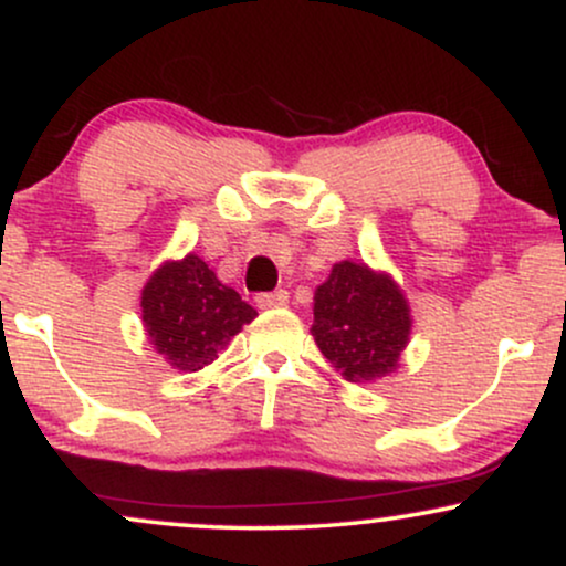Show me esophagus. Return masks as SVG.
Here are the masks:
<instances>
[{
    "label": "esophagus",
    "instance_id": "esophagus-1",
    "mask_svg": "<svg viewBox=\"0 0 566 566\" xmlns=\"http://www.w3.org/2000/svg\"><path fill=\"white\" fill-rule=\"evenodd\" d=\"M290 301V292L287 290H276V292H261L255 297L258 308H282Z\"/></svg>",
    "mask_w": 566,
    "mask_h": 566
}]
</instances>
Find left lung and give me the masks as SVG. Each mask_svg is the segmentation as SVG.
Segmentation results:
<instances>
[{
    "mask_svg": "<svg viewBox=\"0 0 566 566\" xmlns=\"http://www.w3.org/2000/svg\"><path fill=\"white\" fill-rule=\"evenodd\" d=\"M409 305L388 274L365 263L340 261L314 295L316 346L343 378L367 382L399 367L407 348Z\"/></svg>",
    "mask_w": 566,
    "mask_h": 566,
    "instance_id": "8db88e82",
    "label": "left lung"
}]
</instances>
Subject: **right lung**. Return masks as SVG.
Masks as SVG:
<instances>
[{
  "instance_id": "add662e5",
  "label": "right lung",
  "mask_w": 566,
  "mask_h": 566,
  "mask_svg": "<svg viewBox=\"0 0 566 566\" xmlns=\"http://www.w3.org/2000/svg\"><path fill=\"white\" fill-rule=\"evenodd\" d=\"M140 308L151 346L184 373H197L218 359V350L258 316L193 252L154 271L143 287Z\"/></svg>"
}]
</instances>
